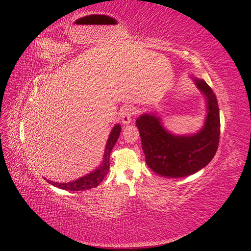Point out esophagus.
<instances>
[{
	"instance_id": "1",
	"label": "esophagus",
	"mask_w": 251,
	"mask_h": 251,
	"mask_svg": "<svg viewBox=\"0 0 251 251\" xmlns=\"http://www.w3.org/2000/svg\"><path fill=\"white\" fill-rule=\"evenodd\" d=\"M134 115V110L130 106H126L123 108L122 112H121V116H122V122L125 125H128L131 122V117Z\"/></svg>"
}]
</instances>
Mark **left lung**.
I'll list each match as a JSON object with an SVG mask.
<instances>
[{"label":"left lung","instance_id":"8db88e82","mask_svg":"<svg viewBox=\"0 0 251 251\" xmlns=\"http://www.w3.org/2000/svg\"><path fill=\"white\" fill-rule=\"evenodd\" d=\"M193 79L207 101V116L201 130L194 135H174L155 113L142 114L136 121L146 163L164 177H184L200 171L210 163L218 150L220 111L217 97L204 80Z\"/></svg>","mask_w":251,"mask_h":251}]
</instances>
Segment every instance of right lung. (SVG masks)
I'll list each match as a JSON object with an SVG mask.
<instances>
[{"mask_svg":"<svg viewBox=\"0 0 251 251\" xmlns=\"http://www.w3.org/2000/svg\"><path fill=\"white\" fill-rule=\"evenodd\" d=\"M121 130H122L121 125H115L113 126V128L110 132V135H109V138L107 140V143H106V147H105L104 155H103L102 163L93 172L83 176V177H81V178H79L75 181H71V182H55V181L49 180L47 178H44V179H46L50 184H52L55 187H58L61 189H65V190H70V191L86 190V189H89V188H93V187L98 186L102 182V180L104 179V177L107 175V173L109 171L110 152L114 147L117 139H119V137H120Z\"/></svg>","mask_w":251,"mask_h":251,"instance_id":"obj_1","label":"right lung"}]
</instances>
